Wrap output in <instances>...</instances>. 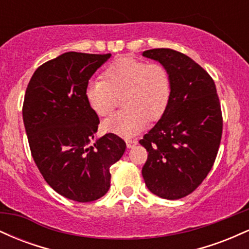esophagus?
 Wrapping results in <instances>:
<instances>
[{
	"label": "esophagus",
	"instance_id": "esophagus-1",
	"mask_svg": "<svg viewBox=\"0 0 249 249\" xmlns=\"http://www.w3.org/2000/svg\"><path fill=\"white\" fill-rule=\"evenodd\" d=\"M137 142L136 139H126V146L128 147V148H131V147H133L134 145H137Z\"/></svg>",
	"mask_w": 249,
	"mask_h": 249
}]
</instances>
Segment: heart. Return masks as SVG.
Instances as JSON below:
<instances>
[{"instance_id": "obj_1", "label": "heart", "mask_w": 249, "mask_h": 249, "mask_svg": "<svg viewBox=\"0 0 249 249\" xmlns=\"http://www.w3.org/2000/svg\"><path fill=\"white\" fill-rule=\"evenodd\" d=\"M171 95V75L164 65L132 57L116 59L104 70L103 79L90 82L85 89L89 107L101 117L111 115L123 97L124 110L103 123L105 131L122 137L134 136L147 121L160 119Z\"/></svg>"}]
</instances>
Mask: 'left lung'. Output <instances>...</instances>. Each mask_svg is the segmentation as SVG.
<instances>
[{"label":"left lung","instance_id":"left-lung-1","mask_svg":"<svg viewBox=\"0 0 249 249\" xmlns=\"http://www.w3.org/2000/svg\"><path fill=\"white\" fill-rule=\"evenodd\" d=\"M168 70L172 95L164 116L139 142L148 152L142 174L151 192L168 200L196 191L213 167L222 136V112L213 78L173 49L142 53Z\"/></svg>","mask_w":249,"mask_h":249}]
</instances>
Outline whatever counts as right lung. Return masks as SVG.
Listing matches in <instances>:
<instances>
[{
  "instance_id": "obj_1",
  "label": "right lung",
  "mask_w": 249,
  "mask_h": 249,
  "mask_svg": "<svg viewBox=\"0 0 249 249\" xmlns=\"http://www.w3.org/2000/svg\"><path fill=\"white\" fill-rule=\"evenodd\" d=\"M110 56L62 53L37 68L25 90L22 112L34 161L47 184L73 201L102 198L110 188V167L126 148L115 133L90 144L99 118L85 89Z\"/></svg>"
}]
</instances>
